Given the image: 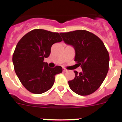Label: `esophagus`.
<instances>
[{"label": "esophagus", "instance_id": "1", "mask_svg": "<svg viewBox=\"0 0 122 122\" xmlns=\"http://www.w3.org/2000/svg\"><path fill=\"white\" fill-rule=\"evenodd\" d=\"M63 71L64 72L67 71V69H66V68H63Z\"/></svg>", "mask_w": 122, "mask_h": 122}]
</instances>
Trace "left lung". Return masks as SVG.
<instances>
[{"mask_svg": "<svg viewBox=\"0 0 122 122\" xmlns=\"http://www.w3.org/2000/svg\"><path fill=\"white\" fill-rule=\"evenodd\" d=\"M65 43L74 47V61L82 71H74L75 77L69 81V87L79 95L93 93L104 81L109 70V55L103 42L93 33L77 30L60 33Z\"/></svg>", "mask_w": 122, "mask_h": 122, "instance_id": "obj_1", "label": "left lung"}]
</instances>
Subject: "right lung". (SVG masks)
I'll return each mask as SVG.
<instances>
[{
  "label": "right lung",
  "instance_id": "obj_1",
  "mask_svg": "<svg viewBox=\"0 0 122 122\" xmlns=\"http://www.w3.org/2000/svg\"><path fill=\"white\" fill-rule=\"evenodd\" d=\"M62 41L57 32L34 29L18 41L13 54V63L15 73L28 91L41 94L52 87L55 76L62 73V68H50L43 60L50 55L52 45Z\"/></svg>",
  "mask_w": 122,
  "mask_h": 122
}]
</instances>
